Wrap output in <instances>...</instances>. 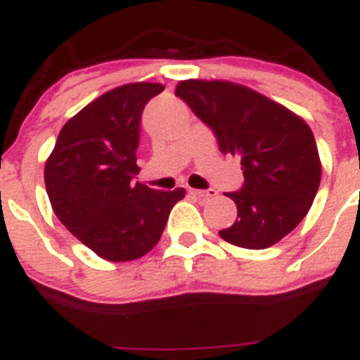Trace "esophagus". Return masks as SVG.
Wrapping results in <instances>:
<instances>
[{
  "label": "esophagus",
  "mask_w": 360,
  "mask_h": 360,
  "mask_svg": "<svg viewBox=\"0 0 360 360\" xmlns=\"http://www.w3.org/2000/svg\"><path fill=\"white\" fill-rule=\"evenodd\" d=\"M190 195H193V197L200 198V200H207V198L216 197L217 191L214 190V188H210V190H190Z\"/></svg>",
  "instance_id": "esophagus-1"
}]
</instances>
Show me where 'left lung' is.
<instances>
[{
    "label": "left lung",
    "mask_w": 360,
    "mask_h": 360,
    "mask_svg": "<svg viewBox=\"0 0 360 360\" xmlns=\"http://www.w3.org/2000/svg\"><path fill=\"white\" fill-rule=\"evenodd\" d=\"M191 111L212 129L221 153L240 160L242 190L226 193L237 221L223 240L266 249L291 233L314 203L321 158L303 118L249 86L223 79H184L176 86Z\"/></svg>",
    "instance_id": "1"
}]
</instances>
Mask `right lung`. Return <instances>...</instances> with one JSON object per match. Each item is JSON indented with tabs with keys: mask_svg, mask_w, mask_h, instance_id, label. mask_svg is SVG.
<instances>
[{
	"mask_svg": "<svg viewBox=\"0 0 360 360\" xmlns=\"http://www.w3.org/2000/svg\"><path fill=\"white\" fill-rule=\"evenodd\" d=\"M162 83H129L103 94L59 132L45 163V186L60 223L112 263L143 257L158 244L169 214L186 191L134 183L144 106Z\"/></svg>",
	"mask_w": 360,
	"mask_h": 360,
	"instance_id": "obj_1",
	"label": "right lung"
}]
</instances>
